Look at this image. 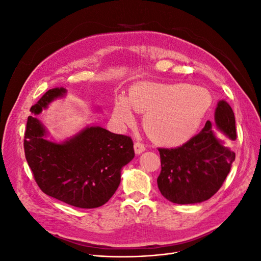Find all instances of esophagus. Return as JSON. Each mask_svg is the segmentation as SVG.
Here are the masks:
<instances>
[{
	"mask_svg": "<svg viewBox=\"0 0 261 261\" xmlns=\"http://www.w3.org/2000/svg\"><path fill=\"white\" fill-rule=\"evenodd\" d=\"M134 150H135L136 154H140L145 151L146 147L144 144H141V143H139V141H137V143H135V145H134Z\"/></svg>",
	"mask_w": 261,
	"mask_h": 261,
	"instance_id": "1",
	"label": "esophagus"
}]
</instances>
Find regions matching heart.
Wrapping results in <instances>:
<instances>
[{"label": "heart", "instance_id": "obj_1", "mask_svg": "<svg viewBox=\"0 0 261 261\" xmlns=\"http://www.w3.org/2000/svg\"><path fill=\"white\" fill-rule=\"evenodd\" d=\"M211 103L210 92L199 86L143 84L134 87L127 100L115 101L113 116L118 123L132 124V108L146 113L147 135L156 144L176 146L194 135Z\"/></svg>", "mask_w": 261, "mask_h": 261}]
</instances>
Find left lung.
I'll use <instances>...</instances> for the list:
<instances>
[{
    "instance_id": "obj_1",
    "label": "left lung",
    "mask_w": 261,
    "mask_h": 261,
    "mask_svg": "<svg viewBox=\"0 0 261 261\" xmlns=\"http://www.w3.org/2000/svg\"><path fill=\"white\" fill-rule=\"evenodd\" d=\"M217 127L236 139L235 117L227 102L220 101L216 109ZM207 121L204 127L187 143L176 148H159L161 172L158 187L168 200L179 203H197L215 195L223 185L235 153L223 146Z\"/></svg>"
}]
</instances>
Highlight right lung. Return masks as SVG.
<instances>
[{"label":"right lung","instance_id":"right-lung-1","mask_svg":"<svg viewBox=\"0 0 261 261\" xmlns=\"http://www.w3.org/2000/svg\"><path fill=\"white\" fill-rule=\"evenodd\" d=\"M64 88L46 91L30 111L39 114ZM37 117L28 116L23 150L29 168L41 191L70 206L97 208L111 198L121 181V170L135 156L129 136L105 128L87 127L65 143L44 139Z\"/></svg>","mask_w":261,"mask_h":261}]
</instances>
